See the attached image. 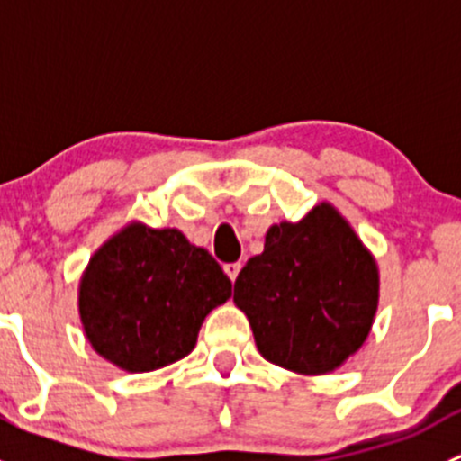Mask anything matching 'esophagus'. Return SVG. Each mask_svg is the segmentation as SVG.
Returning a JSON list of instances; mask_svg holds the SVG:
<instances>
[{
  "mask_svg": "<svg viewBox=\"0 0 461 461\" xmlns=\"http://www.w3.org/2000/svg\"><path fill=\"white\" fill-rule=\"evenodd\" d=\"M240 267H243V265H240V263H230V265H225V272H227V276H230L231 281H236V276H239Z\"/></svg>",
  "mask_w": 461,
  "mask_h": 461,
  "instance_id": "34e87169",
  "label": "esophagus"
}]
</instances>
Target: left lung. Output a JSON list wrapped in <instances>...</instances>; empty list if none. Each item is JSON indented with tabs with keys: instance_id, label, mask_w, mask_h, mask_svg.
I'll list each match as a JSON object with an SVG mask.
<instances>
[{
	"instance_id": "1",
	"label": "left lung",
	"mask_w": 461,
	"mask_h": 461,
	"mask_svg": "<svg viewBox=\"0 0 461 461\" xmlns=\"http://www.w3.org/2000/svg\"><path fill=\"white\" fill-rule=\"evenodd\" d=\"M234 303L260 355L299 375L341 368L368 339L379 305V267L350 222L321 203L299 222L265 234L234 283Z\"/></svg>"
}]
</instances>
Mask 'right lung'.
I'll list each match as a JSON object with an SVG mask.
<instances>
[{
	"label": "right lung",
	"instance_id": "right-lung-1",
	"mask_svg": "<svg viewBox=\"0 0 461 461\" xmlns=\"http://www.w3.org/2000/svg\"><path fill=\"white\" fill-rule=\"evenodd\" d=\"M230 296L221 265L183 231L129 222L88 260L77 305L97 355L151 373L187 357L204 317Z\"/></svg>",
	"mask_w": 461,
	"mask_h": 461
}]
</instances>
